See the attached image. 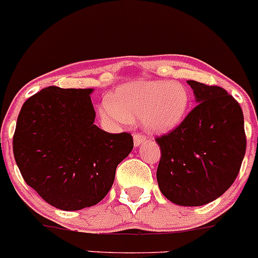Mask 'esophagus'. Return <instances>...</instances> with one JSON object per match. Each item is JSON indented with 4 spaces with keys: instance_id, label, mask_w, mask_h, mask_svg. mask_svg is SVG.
<instances>
[{
    "instance_id": "obj_1",
    "label": "esophagus",
    "mask_w": 258,
    "mask_h": 258,
    "mask_svg": "<svg viewBox=\"0 0 258 258\" xmlns=\"http://www.w3.org/2000/svg\"><path fill=\"white\" fill-rule=\"evenodd\" d=\"M133 140H134L135 148H138L139 145H142V143L144 142L145 138L143 137V135H140V134H134V137H133Z\"/></svg>"
}]
</instances>
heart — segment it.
Segmentation results:
<instances>
[{"label": "heart", "instance_id": "heart-1", "mask_svg": "<svg viewBox=\"0 0 258 258\" xmlns=\"http://www.w3.org/2000/svg\"><path fill=\"white\" fill-rule=\"evenodd\" d=\"M190 92L184 84L169 81L126 83L100 104L99 115L108 125H124L139 119L150 134L172 133L186 119Z\"/></svg>", "mask_w": 258, "mask_h": 258}]
</instances>
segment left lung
Instances as JSON below:
<instances>
[{
	"instance_id": "left-lung-1",
	"label": "left lung",
	"mask_w": 258,
	"mask_h": 258,
	"mask_svg": "<svg viewBox=\"0 0 258 258\" xmlns=\"http://www.w3.org/2000/svg\"><path fill=\"white\" fill-rule=\"evenodd\" d=\"M187 84L198 105L179 128L156 139L161 150L156 179L175 205L203 206L237 177L246 151L243 113L221 87Z\"/></svg>"
}]
</instances>
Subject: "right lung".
Listing matches in <instances>:
<instances>
[{
  "mask_svg": "<svg viewBox=\"0 0 258 258\" xmlns=\"http://www.w3.org/2000/svg\"><path fill=\"white\" fill-rule=\"evenodd\" d=\"M93 90L47 87L26 100L16 124L13 155L22 177L63 211L102 201L134 147L129 133L95 125Z\"/></svg>",
  "mask_w": 258,
  "mask_h": 258,
  "instance_id": "add662e5",
  "label": "right lung"
}]
</instances>
